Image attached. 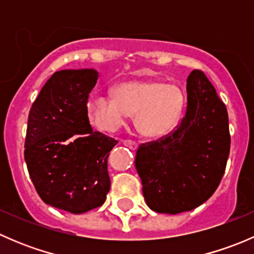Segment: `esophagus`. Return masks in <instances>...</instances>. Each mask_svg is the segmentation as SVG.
Listing matches in <instances>:
<instances>
[{"instance_id": "1", "label": "esophagus", "mask_w": 254, "mask_h": 254, "mask_svg": "<svg viewBox=\"0 0 254 254\" xmlns=\"http://www.w3.org/2000/svg\"><path fill=\"white\" fill-rule=\"evenodd\" d=\"M123 143H124V145L127 146V147L131 148V150H136V148H137V142L132 141V140H124V141H123Z\"/></svg>"}]
</instances>
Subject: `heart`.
Wrapping results in <instances>:
<instances>
[{
    "label": "heart",
    "instance_id": "obj_1",
    "mask_svg": "<svg viewBox=\"0 0 254 254\" xmlns=\"http://www.w3.org/2000/svg\"><path fill=\"white\" fill-rule=\"evenodd\" d=\"M186 107V97L178 86L162 81H129L118 84L111 96H94L87 103L92 125L113 132L135 114V124L142 135L158 139L178 125Z\"/></svg>",
    "mask_w": 254,
    "mask_h": 254
}]
</instances>
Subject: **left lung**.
<instances>
[{
	"instance_id": "8db88e82",
	"label": "left lung",
	"mask_w": 254,
	"mask_h": 254,
	"mask_svg": "<svg viewBox=\"0 0 254 254\" xmlns=\"http://www.w3.org/2000/svg\"><path fill=\"white\" fill-rule=\"evenodd\" d=\"M187 108L176 129L137 147L135 167L151 210L179 214L195 209L221 182L231 136L226 106L201 70L187 79Z\"/></svg>"
}]
</instances>
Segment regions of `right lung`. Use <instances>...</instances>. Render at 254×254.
Instances as JSON below:
<instances>
[{"mask_svg":"<svg viewBox=\"0 0 254 254\" xmlns=\"http://www.w3.org/2000/svg\"><path fill=\"white\" fill-rule=\"evenodd\" d=\"M98 79L92 68L54 73L28 117L24 158L45 204L83 214L103 205L111 189L108 156L117 140L89 124L87 103Z\"/></svg>","mask_w":254,"mask_h":254,"instance_id":"1","label":"right lung"}]
</instances>
